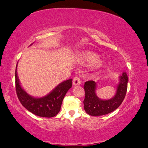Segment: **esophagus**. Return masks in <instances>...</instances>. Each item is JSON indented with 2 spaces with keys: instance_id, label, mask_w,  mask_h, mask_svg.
I'll return each mask as SVG.
<instances>
[{
  "instance_id": "1",
  "label": "esophagus",
  "mask_w": 148,
  "mask_h": 148,
  "mask_svg": "<svg viewBox=\"0 0 148 148\" xmlns=\"http://www.w3.org/2000/svg\"><path fill=\"white\" fill-rule=\"evenodd\" d=\"M81 82H82V81H81V79L78 76L75 77L73 78V86H77V85H79L81 84Z\"/></svg>"
}]
</instances>
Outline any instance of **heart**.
I'll return each mask as SVG.
<instances>
[{
	"label": "heart",
	"instance_id": "b5f03b06",
	"mask_svg": "<svg viewBox=\"0 0 148 148\" xmlns=\"http://www.w3.org/2000/svg\"><path fill=\"white\" fill-rule=\"evenodd\" d=\"M82 57L84 60V61L86 63L92 64L94 63H96L98 61L99 57L96 54L94 53V52H84L82 54ZM102 67V63H97L95 66V69H100Z\"/></svg>",
	"mask_w": 148,
	"mask_h": 148
}]
</instances>
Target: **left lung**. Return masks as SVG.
<instances>
[{"label":"left lung","mask_w":148,"mask_h":148,"mask_svg":"<svg viewBox=\"0 0 148 148\" xmlns=\"http://www.w3.org/2000/svg\"><path fill=\"white\" fill-rule=\"evenodd\" d=\"M128 77L123 73L119 77L115 96L110 100H101L96 96V83L88 81L84 84L85 99L84 100V110L88 114L94 116H102L110 113L119 108L124 100L127 90Z\"/></svg>","instance_id":"obj_1"}]
</instances>
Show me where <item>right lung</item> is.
I'll use <instances>...</instances> for the list:
<instances>
[{
	"label": "right lung",
	"instance_id": "obj_1",
	"mask_svg": "<svg viewBox=\"0 0 148 148\" xmlns=\"http://www.w3.org/2000/svg\"><path fill=\"white\" fill-rule=\"evenodd\" d=\"M15 69L16 93L21 104L33 114L38 116L50 118L59 112L63 98L72 86V79L60 83L47 96L42 98H34L29 96L19 84Z\"/></svg>",
	"mask_w": 148,
	"mask_h": 148
}]
</instances>
